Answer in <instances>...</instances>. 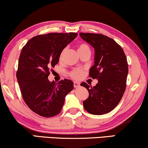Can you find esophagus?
I'll use <instances>...</instances> for the list:
<instances>
[{
    "label": "esophagus",
    "mask_w": 148,
    "mask_h": 148,
    "mask_svg": "<svg viewBox=\"0 0 148 148\" xmlns=\"http://www.w3.org/2000/svg\"><path fill=\"white\" fill-rule=\"evenodd\" d=\"M80 86V83L78 82H73V86L74 88H78Z\"/></svg>",
    "instance_id": "34e87169"
}]
</instances>
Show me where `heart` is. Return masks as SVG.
Instances as JSON below:
<instances>
[{
  "label": "heart",
  "mask_w": 148,
  "mask_h": 148,
  "mask_svg": "<svg viewBox=\"0 0 148 148\" xmlns=\"http://www.w3.org/2000/svg\"><path fill=\"white\" fill-rule=\"evenodd\" d=\"M85 50H89V51H90V48L89 47V46L88 44H84V43L80 44L78 46V52L85 51ZM63 52H64V50L61 52V54H60V59H61L62 58ZM83 72H84V71H83L82 69L75 68L71 71L69 73V75L70 77H71L73 79H79L82 76Z\"/></svg>",
  "instance_id": "1"
}]
</instances>
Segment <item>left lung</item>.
I'll use <instances>...</instances> for the list:
<instances>
[{"mask_svg": "<svg viewBox=\"0 0 148 148\" xmlns=\"http://www.w3.org/2000/svg\"><path fill=\"white\" fill-rule=\"evenodd\" d=\"M83 40L95 50L94 64L90 76L97 79L95 86L82 82L89 97L83 102L87 112L101 115L112 110L119 104L127 86L128 63L121 46L112 38L100 34L80 33Z\"/></svg>", "mask_w": 148, "mask_h": 148, "instance_id": "obj_1", "label": "left lung"}]
</instances>
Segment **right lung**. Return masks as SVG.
Returning <instances> with one entry per match:
<instances>
[{
  "label": "right lung",
  "instance_id": "1",
  "mask_svg": "<svg viewBox=\"0 0 148 148\" xmlns=\"http://www.w3.org/2000/svg\"><path fill=\"white\" fill-rule=\"evenodd\" d=\"M77 36L73 32L38 35L22 48L16 74L18 84L24 102L40 116L59 114L65 96L74 88L69 79L50 82L48 77L58 62L62 50Z\"/></svg>",
  "mask_w": 148,
  "mask_h": 148
}]
</instances>
